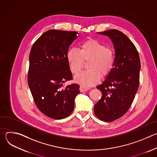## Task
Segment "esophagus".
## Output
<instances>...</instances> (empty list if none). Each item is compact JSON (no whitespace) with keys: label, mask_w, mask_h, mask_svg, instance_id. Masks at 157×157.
<instances>
[{"label":"esophagus","mask_w":157,"mask_h":157,"mask_svg":"<svg viewBox=\"0 0 157 157\" xmlns=\"http://www.w3.org/2000/svg\"><path fill=\"white\" fill-rule=\"evenodd\" d=\"M89 89V87H86V86H83V85H81V86H80V87H79V90H80V91L81 92H86V91H88Z\"/></svg>","instance_id":"esophagus-1"}]
</instances>
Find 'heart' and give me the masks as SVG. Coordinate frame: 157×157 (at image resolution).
<instances>
[{
  "label": "heart",
  "instance_id": "b5f03b06",
  "mask_svg": "<svg viewBox=\"0 0 157 157\" xmlns=\"http://www.w3.org/2000/svg\"><path fill=\"white\" fill-rule=\"evenodd\" d=\"M66 58L70 68L74 74L78 73L84 64V61H89L87 68L75 77V81L85 86L97 84L101 78L105 77L110 73L114 64V52L110 48L94 39H89L81 43L80 50L75 48L68 50Z\"/></svg>",
  "mask_w": 157,
  "mask_h": 157
}]
</instances>
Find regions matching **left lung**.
Wrapping results in <instances>:
<instances>
[{"label":"left lung","mask_w":157,"mask_h":157,"mask_svg":"<svg viewBox=\"0 0 157 157\" xmlns=\"http://www.w3.org/2000/svg\"><path fill=\"white\" fill-rule=\"evenodd\" d=\"M98 33L111 40L115 59L113 70L96 87L102 95L94 105V112L100 120L112 122L127 113L135 98L139 85L140 61L135 45L121 31L113 29Z\"/></svg>","instance_id":"obj_1"}]
</instances>
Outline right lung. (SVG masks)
<instances>
[{"label":"right lung","instance_id":"add662e5","mask_svg":"<svg viewBox=\"0 0 157 157\" xmlns=\"http://www.w3.org/2000/svg\"><path fill=\"white\" fill-rule=\"evenodd\" d=\"M76 32L49 30L34 43L29 56L28 84L36 105L43 114L54 119L69 116L79 86L63 84L73 79L66 58Z\"/></svg>","mask_w":157,"mask_h":157}]
</instances>
